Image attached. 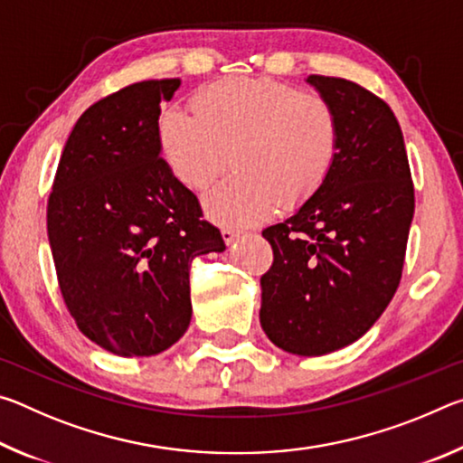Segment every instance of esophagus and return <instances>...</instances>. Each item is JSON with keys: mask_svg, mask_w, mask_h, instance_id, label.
I'll list each match as a JSON object with an SVG mask.
<instances>
[{"mask_svg": "<svg viewBox=\"0 0 463 463\" xmlns=\"http://www.w3.org/2000/svg\"><path fill=\"white\" fill-rule=\"evenodd\" d=\"M221 232H222V239H224L226 245H232V242L237 241V237H239V232L232 231V229H222Z\"/></svg>", "mask_w": 463, "mask_h": 463, "instance_id": "obj_1", "label": "esophagus"}]
</instances>
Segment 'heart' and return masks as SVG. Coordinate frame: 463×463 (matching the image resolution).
<instances>
[{
    "label": "heart",
    "mask_w": 463,
    "mask_h": 463,
    "mask_svg": "<svg viewBox=\"0 0 463 463\" xmlns=\"http://www.w3.org/2000/svg\"><path fill=\"white\" fill-rule=\"evenodd\" d=\"M156 143L179 184L203 192L231 163L234 174L206 195L218 224L263 222L278 202L300 208L339 159L341 127L331 101L269 77H224L192 98V114L159 116Z\"/></svg>",
    "instance_id": "obj_1"
}]
</instances>
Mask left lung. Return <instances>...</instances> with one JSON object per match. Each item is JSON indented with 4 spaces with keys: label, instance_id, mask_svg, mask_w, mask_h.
<instances>
[{
    "label": "left lung",
    "instance_id": "obj_1",
    "mask_svg": "<svg viewBox=\"0 0 463 463\" xmlns=\"http://www.w3.org/2000/svg\"><path fill=\"white\" fill-rule=\"evenodd\" d=\"M341 127L328 182L294 216L268 226L261 326L296 355H325L370 331L396 294L414 214L401 124L382 98L341 77L310 75Z\"/></svg>",
    "mask_w": 463,
    "mask_h": 463
}]
</instances>
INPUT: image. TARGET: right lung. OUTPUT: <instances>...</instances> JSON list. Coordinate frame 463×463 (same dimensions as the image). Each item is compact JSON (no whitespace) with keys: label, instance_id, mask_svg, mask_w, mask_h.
<instances>
[{"label":"right lung","instance_id":"obj_1","mask_svg":"<svg viewBox=\"0 0 463 463\" xmlns=\"http://www.w3.org/2000/svg\"><path fill=\"white\" fill-rule=\"evenodd\" d=\"M148 80L91 104L62 148L46 226L62 300L80 331L120 357L169 349L190 326V268L226 249L159 156L161 101Z\"/></svg>","mask_w":463,"mask_h":463}]
</instances>
